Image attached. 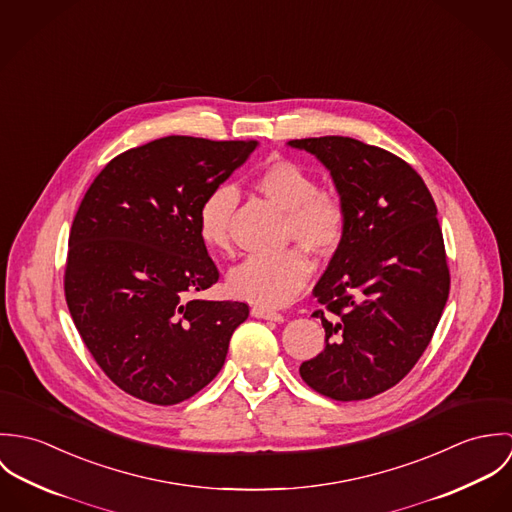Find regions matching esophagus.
<instances>
[{
    "mask_svg": "<svg viewBox=\"0 0 512 512\" xmlns=\"http://www.w3.org/2000/svg\"><path fill=\"white\" fill-rule=\"evenodd\" d=\"M252 315L258 317V319H268V321H284V315L278 313V311H272V309H266V307H260V305H254L252 307Z\"/></svg>",
    "mask_w": 512,
    "mask_h": 512,
    "instance_id": "34e87169",
    "label": "esophagus"
}]
</instances>
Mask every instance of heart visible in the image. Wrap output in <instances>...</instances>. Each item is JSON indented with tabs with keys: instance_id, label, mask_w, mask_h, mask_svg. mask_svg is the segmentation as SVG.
<instances>
[{
	"instance_id": "obj_1",
	"label": "heart",
	"mask_w": 512,
	"mask_h": 512,
	"mask_svg": "<svg viewBox=\"0 0 512 512\" xmlns=\"http://www.w3.org/2000/svg\"><path fill=\"white\" fill-rule=\"evenodd\" d=\"M252 187L286 211L284 234L301 246L248 256L230 270L228 290L252 303L284 305L301 292L311 276V260L302 246L319 258L335 254L349 230V209L337 191L319 189L317 177L290 159L266 163L254 175ZM236 203V193L230 187H217L203 199L197 230L209 250L220 254L230 250V220Z\"/></svg>"
}]
</instances>
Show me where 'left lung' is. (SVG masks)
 <instances>
[{
	"label": "left lung",
	"mask_w": 512,
	"mask_h": 512,
	"mask_svg": "<svg viewBox=\"0 0 512 512\" xmlns=\"http://www.w3.org/2000/svg\"><path fill=\"white\" fill-rule=\"evenodd\" d=\"M331 171L349 230L313 288L323 351L301 363L315 392L366 400L396 386L424 355L449 295L438 209L402 157L353 138L292 140Z\"/></svg>",
	"instance_id": "left-lung-1"
}]
</instances>
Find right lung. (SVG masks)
<instances>
[{
	"label": "right lung",
	"mask_w": 512,
	"mask_h": 512,
	"mask_svg": "<svg viewBox=\"0 0 512 512\" xmlns=\"http://www.w3.org/2000/svg\"><path fill=\"white\" fill-rule=\"evenodd\" d=\"M256 140L167 136L116 155L74 215L65 297L96 365L149 404H179L224 365L242 301H203L219 268L197 230L203 199Z\"/></svg>",
	"instance_id": "add662e5"
}]
</instances>
